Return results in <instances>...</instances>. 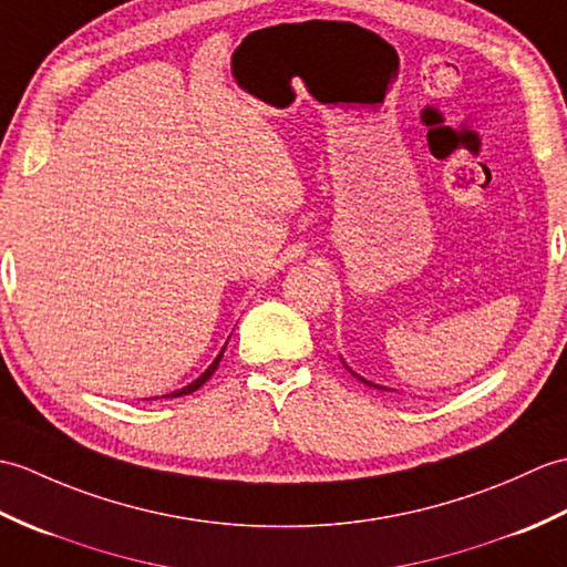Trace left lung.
Listing matches in <instances>:
<instances>
[{
  "label": "left lung",
  "instance_id": "left-lung-1",
  "mask_svg": "<svg viewBox=\"0 0 567 567\" xmlns=\"http://www.w3.org/2000/svg\"><path fill=\"white\" fill-rule=\"evenodd\" d=\"M359 381H363V379H359ZM363 383H369V381H363ZM371 385V383H369ZM375 388H379V385H375Z\"/></svg>",
  "mask_w": 567,
  "mask_h": 567
}]
</instances>
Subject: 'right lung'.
Segmentation results:
<instances>
[{
	"label": "right lung",
	"mask_w": 567,
	"mask_h": 567,
	"mask_svg": "<svg viewBox=\"0 0 567 567\" xmlns=\"http://www.w3.org/2000/svg\"><path fill=\"white\" fill-rule=\"evenodd\" d=\"M225 351V349H223ZM223 351H220V354H218V359L216 361H213L210 363V367L204 371V373H200L198 375V379L194 381V383H188L186 388H182V390H177V393H172V395H167V398H182V395H188V393H194V390H198L200 385H204L208 379H210V375L213 373H216V369H218V363H220V359H223Z\"/></svg>",
	"instance_id": "right-lung-1"
}]
</instances>
